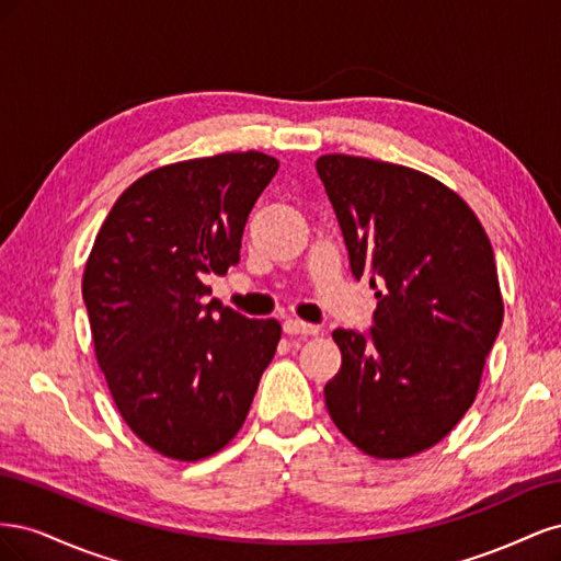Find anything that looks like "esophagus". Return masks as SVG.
I'll list each match as a JSON object with an SVG mask.
<instances>
[{"label":"esophagus","instance_id":"esophagus-1","mask_svg":"<svg viewBox=\"0 0 561 561\" xmlns=\"http://www.w3.org/2000/svg\"><path fill=\"white\" fill-rule=\"evenodd\" d=\"M283 330H285V334H304V336L318 334V325H311V322H304L299 318H287L283 322Z\"/></svg>","mask_w":561,"mask_h":561}]
</instances>
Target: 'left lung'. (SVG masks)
<instances>
[{"mask_svg": "<svg viewBox=\"0 0 561 561\" xmlns=\"http://www.w3.org/2000/svg\"><path fill=\"white\" fill-rule=\"evenodd\" d=\"M355 278L377 287L367 334L334 330L342 367L325 404L351 443L407 458L447 437L478 396L503 322L494 250L468 203L414 168L316 161Z\"/></svg>", "mask_w": 561, "mask_h": 561, "instance_id": "8db88e82", "label": "left lung"}]
</instances>
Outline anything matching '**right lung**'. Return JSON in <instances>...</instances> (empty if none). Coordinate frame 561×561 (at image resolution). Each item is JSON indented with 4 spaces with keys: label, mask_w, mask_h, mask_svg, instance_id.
<instances>
[{
    "label": "right lung",
    "mask_w": 561,
    "mask_h": 561,
    "mask_svg": "<svg viewBox=\"0 0 561 561\" xmlns=\"http://www.w3.org/2000/svg\"><path fill=\"white\" fill-rule=\"evenodd\" d=\"M278 161L231 151L157 168L116 198L83 268L93 346L118 414L147 447L201 461L241 431L280 342L278 320L206 301L241 260Z\"/></svg>",
    "instance_id": "obj_1"
}]
</instances>
